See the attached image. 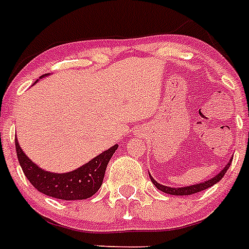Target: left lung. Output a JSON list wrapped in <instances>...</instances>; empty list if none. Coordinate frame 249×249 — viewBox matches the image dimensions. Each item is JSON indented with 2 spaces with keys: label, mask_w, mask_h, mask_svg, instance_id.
Masks as SVG:
<instances>
[{
  "label": "left lung",
  "mask_w": 249,
  "mask_h": 249,
  "mask_svg": "<svg viewBox=\"0 0 249 249\" xmlns=\"http://www.w3.org/2000/svg\"><path fill=\"white\" fill-rule=\"evenodd\" d=\"M231 160L232 159H230V162H229L228 164H226V166L224 167V168H222V170L216 175V176H214V178L204 181V182L190 185V186H184V188H170V186H164V185L157 182V181L150 176V175H149V176H150V180H152L153 184L156 185V188L159 189L160 192L166 193V194H171V196H192V194H196V193H199L202 192V190H206V189L211 188L212 185L217 184L218 181L225 176L226 171H228V168L230 167V164H231Z\"/></svg>",
  "instance_id": "left-lung-1"
}]
</instances>
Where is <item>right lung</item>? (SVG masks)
I'll use <instances>...</instances> for the list:
<instances>
[{
    "label": "right lung",
    "mask_w": 249,
    "mask_h": 249,
    "mask_svg": "<svg viewBox=\"0 0 249 249\" xmlns=\"http://www.w3.org/2000/svg\"><path fill=\"white\" fill-rule=\"evenodd\" d=\"M15 148L18 160L20 163L24 175L38 192L56 199L78 200L90 198L100 189L107 166L118 145L109 148L91 159L90 162L67 174H53L39 168L28 158V156H25L18 142V139H15Z\"/></svg>",
    "instance_id": "add662e5"
}]
</instances>
